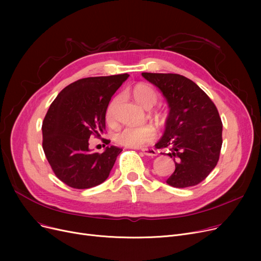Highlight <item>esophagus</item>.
Listing matches in <instances>:
<instances>
[{
    "label": "esophagus",
    "mask_w": 261,
    "mask_h": 261,
    "mask_svg": "<svg viewBox=\"0 0 261 261\" xmlns=\"http://www.w3.org/2000/svg\"><path fill=\"white\" fill-rule=\"evenodd\" d=\"M142 152L148 156H155L156 155V151L153 148H143Z\"/></svg>",
    "instance_id": "34e87169"
}]
</instances>
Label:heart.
I'll list each match as a JSON object with an SVG mask.
<instances>
[{"mask_svg": "<svg viewBox=\"0 0 261 261\" xmlns=\"http://www.w3.org/2000/svg\"><path fill=\"white\" fill-rule=\"evenodd\" d=\"M133 97L139 103H141L146 109L151 108L158 101V93L156 91L147 84H138L132 90ZM118 101V97L112 99L109 103L106 117L109 122L114 120V111L115 106ZM155 138V129L150 125L143 126H129L120 129L114 135V141L121 146L138 148L142 147L150 142H152Z\"/></svg>", "mask_w": 261, "mask_h": 261, "instance_id": "obj_1", "label": "heart"}]
</instances>
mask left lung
<instances>
[{
  "instance_id": "1",
  "label": "left lung",
  "mask_w": 261,
  "mask_h": 261,
  "mask_svg": "<svg viewBox=\"0 0 261 261\" xmlns=\"http://www.w3.org/2000/svg\"><path fill=\"white\" fill-rule=\"evenodd\" d=\"M158 87L169 106L165 131L155 144L168 148L175 164L167 184L176 188L195 186L216 167L222 146V121L207 94L179 74L142 73Z\"/></svg>"
}]
</instances>
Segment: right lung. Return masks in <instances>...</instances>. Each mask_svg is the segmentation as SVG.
Listing matches in <instances>:
<instances>
[{"instance_id":"add662e5","label":"right lung","mask_w":261,"mask_h":261,"mask_svg":"<svg viewBox=\"0 0 261 261\" xmlns=\"http://www.w3.org/2000/svg\"><path fill=\"white\" fill-rule=\"evenodd\" d=\"M128 77L119 74L79 79L65 87L49 106L42 123V147L54 173L67 186H97L113 168L122 149L110 146L102 153L91 152L89 139L105 132L109 102Z\"/></svg>"}]
</instances>
